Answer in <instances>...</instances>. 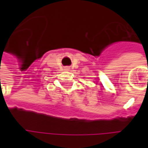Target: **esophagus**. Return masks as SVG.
<instances>
[{"instance_id": "esophagus-1", "label": "esophagus", "mask_w": 148, "mask_h": 148, "mask_svg": "<svg viewBox=\"0 0 148 148\" xmlns=\"http://www.w3.org/2000/svg\"><path fill=\"white\" fill-rule=\"evenodd\" d=\"M65 70L68 71V70H69V67H65Z\"/></svg>"}]
</instances>
